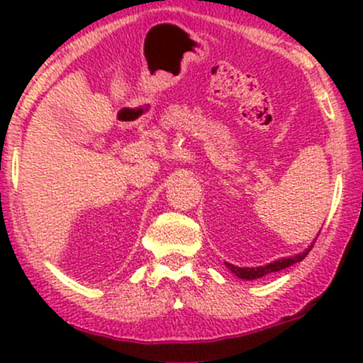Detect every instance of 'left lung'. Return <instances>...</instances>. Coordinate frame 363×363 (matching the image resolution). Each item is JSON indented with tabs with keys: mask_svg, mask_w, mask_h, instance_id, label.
Wrapping results in <instances>:
<instances>
[{
	"mask_svg": "<svg viewBox=\"0 0 363 363\" xmlns=\"http://www.w3.org/2000/svg\"><path fill=\"white\" fill-rule=\"evenodd\" d=\"M312 245H314V242H312ZM312 245H311L309 249H306V251H303V252L297 254V256H294V257H283V259L273 261V262H269V264H266V266H257V268H239V266L230 264V262H225V264H227V268L230 269V272L234 273L235 277L242 278V280H256V278L264 277V274H269V273H274V272H280V269H285V268H289V266L295 264V262L302 261L303 257H306L307 254L311 252Z\"/></svg>",
	"mask_w": 363,
	"mask_h": 363,
	"instance_id": "1",
	"label": "left lung"
}]
</instances>
